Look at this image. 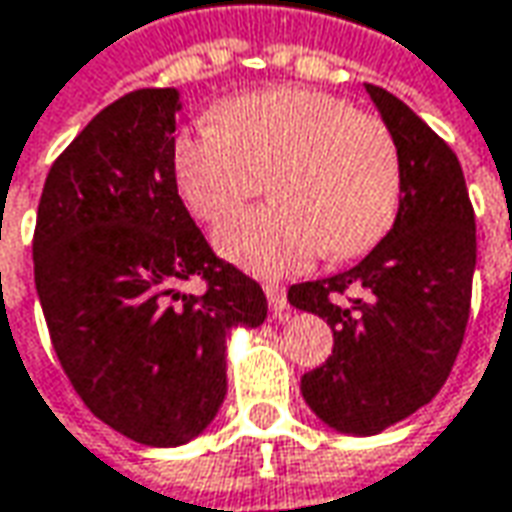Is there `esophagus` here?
<instances>
[{"label":"esophagus","mask_w":512,"mask_h":512,"mask_svg":"<svg viewBox=\"0 0 512 512\" xmlns=\"http://www.w3.org/2000/svg\"><path fill=\"white\" fill-rule=\"evenodd\" d=\"M266 297H269V306H272L274 317L277 320H286L289 317V300H286V286L280 283H266Z\"/></svg>","instance_id":"esophagus-1"}]
</instances>
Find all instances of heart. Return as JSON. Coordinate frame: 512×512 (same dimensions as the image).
Returning a JSON list of instances; mask_svg holds the SVG:
<instances>
[{"label":"heart","instance_id":"b5f03b06","mask_svg":"<svg viewBox=\"0 0 512 512\" xmlns=\"http://www.w3.org/2000/svg\"><path fill=\"white\" fill-rule=\"evenodd\" d=\"M172 175L189 212L212 226L269 178L272 206L218 232L223 255L257 274L300 272L320 252L331 260L371 252L402 195V158L388 121L306 87L226 101L218 124L175 138Z\"/></svg>","mask_w":512,"mask_h":512}]
</instances>
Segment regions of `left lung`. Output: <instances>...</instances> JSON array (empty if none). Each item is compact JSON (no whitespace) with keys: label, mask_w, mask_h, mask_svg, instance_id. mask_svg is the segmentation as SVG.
<instances>
[{"label":"left lung","mask_w":512,"mask_h":512,"mask_svg":"<svg viewBox=\"0 0 512 512\" xmlns=\"http://www.w3.org/2000/svg\"><path fill=\"white\" fill-rule=\"evenodd\" d=\"M365 90L397 135V221L354 269L289 289L294 309L334 331L328 360L303 374V397L328 428L357 436L439 394L465 340L476 269V215L456 152L394 93Z\"/></svg>","instance_id":"1"}]
</instances>
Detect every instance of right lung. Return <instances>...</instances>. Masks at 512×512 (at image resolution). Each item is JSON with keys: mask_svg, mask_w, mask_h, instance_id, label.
<instances>
[{"mask_svg": "<svg viewBox=\"0 0 512 512\" xmlns=\"http://www.w3.org/2000/svg\"><path fill=\"white\" fill-rule=\"evenodd\" d=\"M178 93L107 104L47 172L33 274L53 351L93 414L141 445H184L226 397V334L260 326V283L212 252L172 175ZM198 279L203 292H186Z\"/></svg>", "mask_w": 512, "mask_h": 512, "instance_id": "obj_1", "label": "right lung"}]
</instances>
